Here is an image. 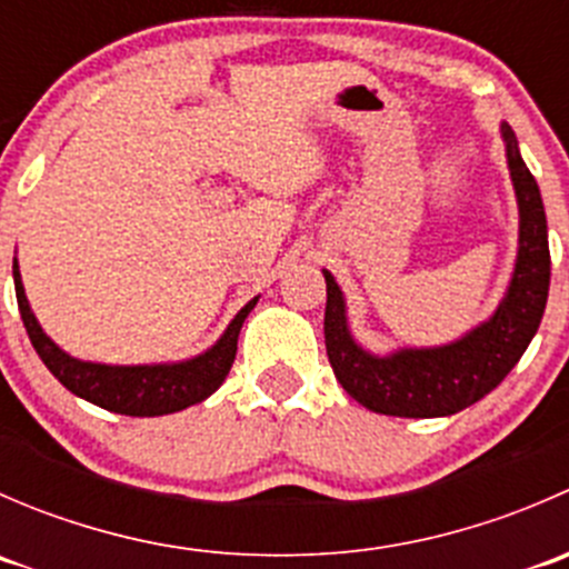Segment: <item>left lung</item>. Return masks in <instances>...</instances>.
Instances as JSON below:
<instances>
[{"label":"left lung","instance_id":"8db88e82","mask_svg":"<svg viewBox=\"0 0 569 569\" xmlns=\"http://www.w3.org/2000/svg\"><path fill=\"white\" fill-rule=\"evenodd\" d=\"M507 164L520 209L518 261L501 306L490 319L446 347L371 355L352 338L347 302L325 269V343L336 380L371 412L399 418L455 416L485 399L515 369L542 321L550 286L548 220L539 187L520 157L512 126L501 123Z\"/></svg>","mask_w":569,"mask_h":569}]
</instances>
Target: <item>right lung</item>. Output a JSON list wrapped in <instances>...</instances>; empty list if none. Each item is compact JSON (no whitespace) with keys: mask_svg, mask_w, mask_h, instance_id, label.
I'll return each mask as SVG.
<instances>
[{"mask_svg":"<svg viewBox=\"0 0 569 569\" xmlns=\"http://www.w3.org/2000/svg\"><path fill=\"white\" fill-rule=\"evenodd\" d=\"M13 283L16 300H19L21 319H24L27 336L32 347L46 363V369L62 382L79 399H88L90 405L104 407L109 412L120 416H168V412L187 410L198 401L209 399L222 380L231 371L233 358H237L239 330H242L248 313L256 308L258 297H252L248 306L233 317L228 330L222 332L220 341L206 349L198 358L181 360V363H157V366H107L88 363L62 352L54 341L38 325L32 313L30 300L21 283L19 261H13Z\"/></svg>","mask_w":569,"mask_h":569,"instance_id":"1","label":"right lung"}]
</instances>
